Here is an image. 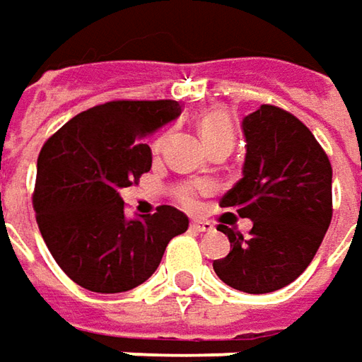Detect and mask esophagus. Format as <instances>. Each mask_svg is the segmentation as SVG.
<instances>
[{"instance_id": "esophagus-1", "label": "esophagus", "mask_w": 362, "mask_h": 362, "mask_svg": "<svg viewBox=\"0 0 362 362\" xmlns=\"http://www.w3.org/2000/svg\"><path fill=\"white\" fill-rule=\"evenodd\" d=\"M191 228L195 231H199V233H209V231H214V226H211L209 221H193Z\"/></svg>"}]
</instances>
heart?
Returning <instances> with one entry per match:
<instances>
[{
	"instance_id": "heart-1",
	"label": "heart",
	"mask_w": 362,
	"mask_h": 362,
	"mask_svg": "<svg viewBox=\"0 0 362 362\" xmlns=\"http://www.w3.org/2000/svg\"><path fill=\"white\" fill-rule=\"evenodd\" d=\"M199 134H202L205 146L216 145V143H231L233 145V124L231 119L221 110H209L199 119ZM209 191L207 183H187L177 189V197L185 207H195L197 197Z\"/></svg>"
}]
</instances>
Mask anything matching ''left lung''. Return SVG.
Returning a JSON list of instances; mask_svg holds the SVG:
<instances>
[{"label": "left lung", "instance_id": "left-lung-1", "mask_svg": "<svg viewBox=\"0 0 362 362\" xmlns=\"http://www.w3.org/2000/svg\"><path fill=\"white\" fill-rule=\"evenodd\" d=\"M242 179L219 205L252 219L250 235L219 226L230 254L214 262L221 282L268 294L294 282L313 262L332 219V167L294 115L262 105L242 120Z\"/></svg>", "mask_w": 362, "mask_h": 362}]
</instances>
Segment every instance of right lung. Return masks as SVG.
<instances>
[{"instance_id":"obj_1","label":"right lung","mask_w":362,"mask_h":362,"mask_svg":"<svg viewBox=\"0 0 362 362\" xmlns=\"http://www.w3.org/2000/svg\"><path fill=\"white\" fill-rule=\"evenodd\" d=\"M181 115L177 100H115L68 120L37 157L35 221L49 254L78 286L117 294L159 268L189 219L171 205L124 216L120 189L151 171L145 139Z\"/></svg>"}]
</instances>
